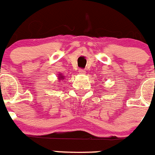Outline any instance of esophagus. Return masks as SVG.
<instances>
[{
    "label": "esophagus",
    "mask_w": 155,
    "mask_h": 155,
    "mask_svg": "<svg viewBox=\"0 0 155 155\" xmlns=\"http://www.w3.org/2000/svg\"><path fill=\"white\" fill-rule=\"evenodd\" d=\"M78 73L80 74L84 75V74H86V71H85V70L80 69V70H79V71H78Z\"/></svg>",
    "instance_id": "1"
}]
</instances>
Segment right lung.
I'll use <instances>...</instances> for the list:
<instances>
[{"label":"right lung","instance_id":"1","mask_svg":"<svg viewBox=\"0 0 155 155\" xmlns=\"http://www.w3.org/2000/svg\"><path fill=\"white\" fill-rule=\"evenodd\" d=\"M64 78H65V77H64V76H63V74H58V79H59V81H61V80H64Z\"/></svg>","mask_w":155,"mask_h":155}]
</instances>
